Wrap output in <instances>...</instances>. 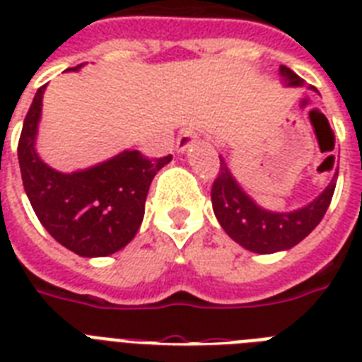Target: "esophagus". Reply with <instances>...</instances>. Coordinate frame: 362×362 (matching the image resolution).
I'll return each instance as SVG.
<instances>
[{
	"mask_svg": "<svg viewBox=\"0 0 362 362\" xmlns=\"http://www.w3.org/2000/svg\"><path fill=\"white\" fill-rule=\"evenodd\" d=\"M197 141V131L193 129V127H184V129L178 133V136H176V150H178V152H186L187 148L193 146Z\"/></svg>",
	"mask_w": 362,
	"mask_h": 362,
	"instance_id": "obj_1",
	"label": "esophagus"
}]
</instances>
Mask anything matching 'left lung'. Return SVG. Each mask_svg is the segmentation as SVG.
Returning a JSON list of instances; mask_svg holds the SVG:
<instances>
[{
	"label": "left lung",
	"mask_w": 362,
	"mask_h": 362,
	"mask_svg": "<svg viewBox=\"0 0 362 362\" xmlns=\"http://www.w3.org/2000/svg\"><path fill=\"white\" fill-rule=\"evenodd\" d=\"M287 86H304V81L289 67L280 65ZM338 170L320 197L293 212H270L253 203L220 159V173L212 184V209L223 231L242 247L255 253H274L297 246L323 220L337 187Z\"/></svg>",
	"instance_id": "obj_1"
}]
</instances>
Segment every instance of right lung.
<instances>
[{
    "mask_svg": "<svg viewBox=\"0 0 362 362\" xmlns=\"http://www.w3.org/2000/svg\"><path fill=\"white\" fill-rule=\"evenodd\" d=\"M45 88L37 90L18 141L25 195L42 227L62 246L82 257H105L133 240L153 176L173 156L148 159L139 150H125L86 170L71 175L54 170L35 152Z\"/></svg>",
    "mask_w": 362,
    "mask_h": 362,
    "instance_id": "right-lung-1",
    "label": "right lung"
}]
</instances>
